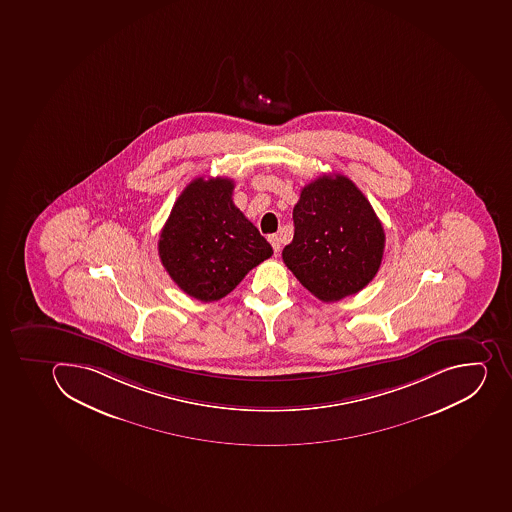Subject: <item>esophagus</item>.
<instances>
[{
	"label": "esophagus",
	"instance_id": "1",
	"mask_svg": "<svg viewBox=\"0 0 512 512\" xmlns=\"http://www.w3.org/2000/svg\"><path fill=\"white\" fill-rule=\"evenodd\" d=\"M267 240L271 243L272 249H274V253H279L280 251V240L277 235H269L267 236Z\"/></svg>",
	"mask_w": 512,
	"mask_h": 512
}]
</instances>
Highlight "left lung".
<instances>
[{
  "mask_svg": "<svg viewBox=\"0 0 512 512\" xmlns=\"http://www.w3.org/2000/svg\"><path fill=\"white\" fill-rule=\"evenodd\" d=\"M294 240L282 259L321 302H338L374 279L385 232L367 197L343 174L303 187L294 207Z\"/></svg>",
  "mask_w": 512,
  "mask_h": 512,
  "instance_id": "8db88e82",
  "label": "left lung"
}]
</instances>
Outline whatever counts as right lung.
I'll list each match as a JSON object with an SVG mask.
<instances>
[{"instance_id":"obj_1","label":"right lung","mask_w":512,"mask_h":512,"mask_svg":"<svg viewBox=\"0 0 512 512\" xmlns=\"http://www.w3.org/2000/svg\"><path fill=\"white\" fill-rule=\"evenodd\" d=\"M233 189L232 179H194L161 230V263L179 289L200 302L230 294L272 256L266 238L233 204Z\"/></svg>"}]
</instances>
